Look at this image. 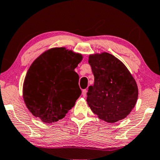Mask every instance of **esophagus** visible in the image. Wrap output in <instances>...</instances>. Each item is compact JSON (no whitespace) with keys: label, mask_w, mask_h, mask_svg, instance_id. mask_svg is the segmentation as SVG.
Wrapping results in <instances>:
<instances>
[{"label":"esophagus","mask_w":160,"mask_h":160,"mask_svg":"<svg viewBox=\"0 0 160 160\" xmlns=\"http://www.w3.org/2000/svg\"><path fill=\"white\" fill-rule=\"evenodd\" d=\"M86 94H87V90H86V89L82 90V95L83 97H85V96H86Z\"/></svg>","instance_id":"esophagus-1"}]
</instances>
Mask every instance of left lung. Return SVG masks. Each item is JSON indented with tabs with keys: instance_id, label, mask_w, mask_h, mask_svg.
<instances>
[{
	"instance_id": "left-lung-1",
	"label": "left lung",
	"mask_w": 160,
	"mask_h": 160,
	"mask_svg": "<svg viewBox=\"0 0 160 160\" xmlns=\"http://www.w3.org/2000/svg\"><path fill=\"white\" fill-rule=\"evenodd\" d=\"M94 84L88 88L87 102L92 112L105 122L125 118L138 99L136 82L123 63L109 53L90 55Z\"/></svg>"
}]
</instances>
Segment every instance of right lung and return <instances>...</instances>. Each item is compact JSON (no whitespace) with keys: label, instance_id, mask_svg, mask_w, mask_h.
I'll list each match as a JSON object with an SVG mask.
<instances>
[{"label":"right lung","instance_id":"obj_1","mask_svg":"<svg viewBox=\"0 0 160 160\" xmlns=\"http://www.w3.org/2000/svg\"><path fill=\"white\" fill-rule=\"evenodd\" d=\"M82 59L80 53L53 48L33 62L23 85L24 103L33 115L46 123L64 118L82 93L75 72Z\"/></svg>","mask_w":160,"mask_h":160}]
</instances>
